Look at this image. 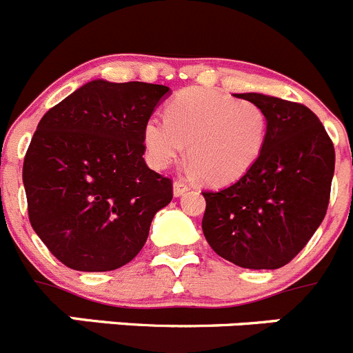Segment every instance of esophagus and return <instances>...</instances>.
Wrapping results in <instances>:
<instances>
[{"label": "esophagus", "instance_id": "esophagus-1", "mask_svg": "<svg viewBox=\"0 0 353 353\" xmlns=\"http://www.w3.org/2000/svg\"><path fill=\"white\" fill-rule=\"evenodd\" d=\"M188 190H190V186H188L186 183H184V181H176V183H174V196H183L184 193L188 192Z\"/></svg>", "mask_w": 353, "mask_h": 353}]
</instances>
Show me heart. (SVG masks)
<instances>
[{
  "instance_id": "heart-1",
  "label": "heart",
  "mask_w": 353,
  "mask_h": 353,
  "mask_svg": "<svg viewBox=\"0 0 353 353\" xmlns=\"http://www.w3.org/2000/svg\"><path fill=\"white\" fill-rule=\"evenodd\" d=\"M266 139V114L247 99L207 88H186L167 104L165 118L144 121L143 143L154 169L184 153L207 183L239 179L256 163Z\"/></svg>"
}]
</instances>
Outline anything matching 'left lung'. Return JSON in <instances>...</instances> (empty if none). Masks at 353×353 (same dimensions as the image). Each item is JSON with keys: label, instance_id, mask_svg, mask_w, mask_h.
I'll list each match as a JSON object with an SVG mask.
<instances>
[{"label": "left lung", "instance_id": "8db88e82", "mask_svg": "<svg viewBox=\"0 0 353 353\" xmlns=\"http://www.w3.org/2000/svg\"><path fill=\"white\" fill-rule=\"evenodd\" d=\"M263 108L266 139L232 186L203 192L202 230L214 252L249 270L288 265L321 226L334 176V146L314 111L265 94H236Z\"/></svg>", "mask_w": 353, "mask_h": 353}]
</instances>
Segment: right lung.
Returning <instances> with one entry per match:
<instances>
[{"instance_id": "add662e5", "label": "right lung", "mask_w": 353, "mask_h": 353, "mask_svg": "<svg viewBox=\"0 0 353 353\" xmlns=\"http://www.w3.org/2000/svg\"><path fill=\"white\" fill-rule=\"evenodd\" d=\"M165 85L92 80L39 120L22 169L29 221L68 268L110 272L136 258L172 181L146 165L144 121Z\"/></svg>"}]
</instances>
